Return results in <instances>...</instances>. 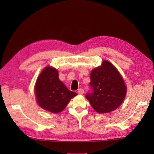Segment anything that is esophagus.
Listing matches in <instances>:
<instances>
[{"instance_id":"esophagus-1","label":"esophagus","mask_w":154,"mask_h":154,"mask_svg":"<svg viewBox=\"0 0 154 154\" xmlns=\"http://www.w3.org/2000/svg\"><path fill=\"white\" fill-rule=\"evenodd\" d=\"M77 93L79 94H83L84 93V90L83 89H79L77 91Z\"/></svg>"}]
</instances>
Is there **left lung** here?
<instances>
[{
    "label": "left lung",
    "mask_w": 154,
    "mask_h": 154,
    "mask_svg": "<svg viewBox=\"0 0 154 154\" xmlns=\"http://www.w3.org/2000/svg\"><path fill=\"white\" fill-rule=\"evenodd\" d=\"M89 85L92 92L86 94L93 109L99 113H108L122 103L127 88L119 71L109 61L91 72Z\"/></svg>",
    "instance_id": "1"
}]
</instances>
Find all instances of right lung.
I'll use <instances>...</instances> for the list:
<instances>
[{"instance_id":"right-lung-1","label":"right lung","mask_w":154,"mask_h":154,"mask_svg":"<svg viewBox=\"0 0 154 154\" xmlns=\"http://www.w3.org/2000/svg\"><path fill=\"white\" fill-rule=\"evenodd\" d=\"M35 94L39 106L52 113L63 110L77 93L69 90L59 79L58 71L52 67H45L35 85Z\"/></svg>"}]
</instances>
